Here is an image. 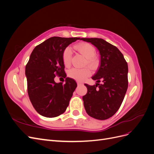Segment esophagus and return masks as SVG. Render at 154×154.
Here are the masks:
<instances>
[{"instance_id":"34e87169","label":"esophagus","mask_w":154,"mask_h":154,"mask_svg":"<svg viewBox=\"0 0 154 154\" xmlns=\"http://www.w3.org/2000/svg\"><path fill=\"white\" fill-rule=\"evenodd\" d=\"M77 84H78V85H81L83 84V83H82V82H77Z\"/></svg>"}]
</instances>
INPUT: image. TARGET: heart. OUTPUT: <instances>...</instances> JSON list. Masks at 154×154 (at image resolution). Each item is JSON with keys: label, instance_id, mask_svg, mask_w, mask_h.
<instances>
[{"label": "heart", "instance_id": "1", "mask_svg": "<svg viewBox=\"0 0 154 154\" xmlns=\"http://www.w3.org/2000/svg\"><path fill=\"white\" fill-rule=\"evenodd\" d=\"M79 53L86 58V64L92 69H95L99 65V60L96 57V49L93 45L88 43H80L74 46ZM72 57V51L69 48H67L63 51L62 54L63 62L65 66H69L71 63ZM91 74V70L87 68L77 69L72 68L69 70V76L77 81H83L86 78Z\"/></svg>", "mask_w": 154, "mask_h": 154}]
</instances>
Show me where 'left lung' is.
I'll return each mask as SVG.
<instances>
[{
	"label": "left lung",
	"instance_id": "obj_1",
	"mask_svg": "<svg viewBox=\"0 0 154 154\" xmlns=\"http://www.w3.org/2000/svg\"><path fill=\"white\" fill-rule=\"evenodd\" d=\"M98 50L100 66L92 79L96 85L85 84L87 94L83 96L86 112L91 117L105 120L118 110L128 88V65L116 46L102 38H82ZM102 80L103 83H98ZM98 88H97V87Z\"/></svg>",
	"mask_w": 154,
	"mask_h": 154
}]
</instances>
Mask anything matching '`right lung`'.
<instances>
[{
	"label": "right lung",
	"instance_id": "add662e5",
	"mask_svg": "<svg viewBox=\"0 0 154 154\" xmlns=\"http://www.w3.org/2000/svg\"><path fill=\"white\" fill-rule=\"evenodd\" d=\"M80 38L51 37L32 51L26 66L27 92L32 106L41 116L57 117L68 106L76 83L68 77L64 84L56 83L54 78L55 74H66L62 58L63 51Z\"/></svg>",
	"mask_w": 154,
	"mask_h": 154
}]
</instances>
